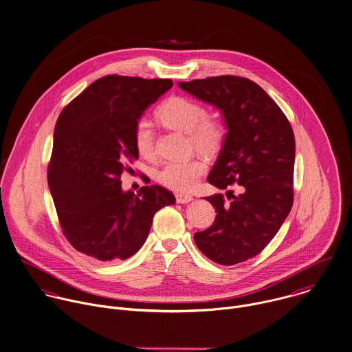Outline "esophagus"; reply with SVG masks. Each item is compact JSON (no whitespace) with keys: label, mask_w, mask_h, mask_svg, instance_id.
<instances>
[{"label":"esophagus","mask_w":352,"mask_h":352,"mask_svg":"<svg viewBox=\"0 0 352 352\" xmlns=\"http://www.w3.org/2000/svg\"><path fill=\"white\" fill-rule=\"evenodd\" d=\"M175 199H177V203H179V204H188L193 200V196L188 195V193H177Z\"/></svg>","instance_id":"obj_1"}]
</instances>
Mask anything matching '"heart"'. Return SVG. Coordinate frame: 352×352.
<instances>
[{"label": "heart", "mask_w": 352, "mask_h": 352, "mask_svg": "<svg viewBox=\"0 0 352 352\" xmlns=\"http://www.w3.org/2000/svg\"><path fill=\"white\" fill-rule=\"evenodd\" d=\"M159 121L174 131L188 133L192 145L200 149H213L224 138V126L216 117L206 116V109L196 100L185 96H171L157 109ZM135 148L142 159L155 157V133L151 122L140 118L133 133ZM207 170L201 157L173 160L159 171V181L174 190L192 189Z\"/></svg>", "instance_id": "obj_1"}]
</instances>
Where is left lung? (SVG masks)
<instances>
[{
  "label": "left lung",
  "instance_id": "left-lung-1",
  "mask_svg": "<svg viewBox=\"0 0 352 352\" xmlns=\"http://www.w3.org/2000/svg\"><path fill=\"white\" fill-rule=\"evenodd\" d=\"M178 85L217 107L227 126L223 148L208 175L217 189L232 185L226 203L221 193L206 197L214 208L211 227L196 232L204 256L220 265L246 261L274 239L294 203L295 139L275 100L254 81L216 76Z\"/></svg>",
  "mask_w": 352,
  "mask_h": 352
}]
</instances>
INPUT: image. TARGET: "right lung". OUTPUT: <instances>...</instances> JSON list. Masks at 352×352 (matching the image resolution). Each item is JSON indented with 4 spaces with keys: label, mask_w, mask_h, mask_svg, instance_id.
Here are the masks:
<instances>
[{
    "label": "right lung",
    "mask_w": 352,
    "mask_h": 352,
    "mask_svg": "<svg viewBox=\"0 0 352 352\" xmlns=\"http://www.w3.org/2000/svg\"><path fill=\"white\" fill-rule=\"evenodd\" d=\"M171 87L170 78L110 74L61 111L47 181L63 232L80 253L100 261L129 258L144 245L153 214L175 204L159 185L138 195L121 189V174L139 159L135 126Z\"/></svg>",
    "instance_id": "right-lung-1"
}]
</instances>
